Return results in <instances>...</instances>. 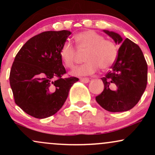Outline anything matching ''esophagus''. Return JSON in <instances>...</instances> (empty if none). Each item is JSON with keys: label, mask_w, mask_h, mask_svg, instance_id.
I'll return each mask as SVG.
<instances>
[{"label": "esophagus", "mask_w": 155, "mask_h": 155, "mask_svg": "<svg viewBox=\"0 0 155 155\" xmlns=\"http://www.w3.org/2000/svg\"><path fill=\"white\" fill-rule=\"evenodd\" d=\"M80 80L84 83H88L89 81H90V79H89L88 78H81Z\"/></svg>", "instance_id": "1"}]
</instances>
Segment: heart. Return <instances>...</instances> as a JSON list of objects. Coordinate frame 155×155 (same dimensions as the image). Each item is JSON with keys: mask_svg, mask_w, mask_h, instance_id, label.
<instances>
[{"mask_svg": "<svg viewBox=\"0 0 155 155\" xmlns=\"http://www.w3.org/2000/svg\"><path fill=\"white\" fill-rule=\"evenodd\" d=\"M76 47L79 50H85L84 63L74 69V76H88L94 74L100 68L102 71L109 69L116 61L118 49L114 41L105 39L104 35L94 31H86L74 35ZM60 57L64 65L71 69L76 60L75 47L69 41L64 42L60 49Z\"/></svg>", "mask_w": 155, "mask_h": 155, "instance_id": "obj_1", "label": "heart"}]
</instances>
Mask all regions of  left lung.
Listing matches in <instances>:
<instances>
[{"label": "left lung", "instance_id": "left-lung-1", "mask_svg": "<svg viewBox=\"0 0 155 155\" xmlns=\"http://www.w3.org/2000/svg\"><path fill=\"white\" fill-rule=\"evenodd\" d=\"M104 32L121 45L111 71L101 78L104 89L96 96V101L106 111H128L138 104L147 87V61L141 49L132 41H123L114 32Z\"/></svg>", "mask_w": 155, "mask_h": 155}]
</instances>
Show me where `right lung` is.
I'll use <instances>...</instances> for the list:
<instances>
[{"label": "right lung", "instance_id": "obj_1", "mask_svg": "<svg viewBox=\"0 0 155 155\" xmlns=\"http://www.w3.org/2000/svg\"><path fill=\"white\" fill-rule=\"evenodd\" d=\"M71 34L65 30L41 33L30 38L16 55L9 75L15 104L35 118L56 114L79 80L63 78L66 71L60 49Z\"/></svg>", "mask_w": 155, "mask_h": 155}]
</instances>
